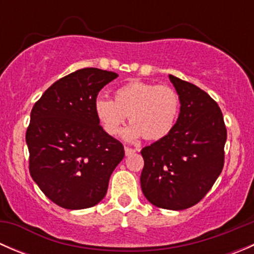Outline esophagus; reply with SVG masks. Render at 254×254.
Instances as JSON below:
<instances>
[{
  "label": "esophagus",
  "instance_id": "1",
  "mask_svg": "<svg viewBox=\"0 0 254 254\" xmlns=\"http://www.w3.org/2000/svg\"><path fill=\"white\" fill-rule=\"evenodd\" d=\"M124 150H125V155H127V156H130V155H132V153L135 152V150H134V148H130V147H125Z\"/></svg>",
  "mask_w": 254,
  "mask_h": 254
}]
</instances>
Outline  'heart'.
Returning a JSON list of instances; mask_svg holds the SVG:
<instances>
[{
    "mask_svg": "<svg viewBox=\"0 0 254 254\" xmlns=\"http://www.w3.org/2000/svg\"><path fill=\"white\" fill-rule=\"evenodd\" d=\"M179 97L170 86L131 81L114 92V101L98 97L93 108L97 120L109 135L119 134L127 115L132 123L124 132L125 140L142 136L158 140L170 134L179 114Z\"/></svg>",
    "mask_w": 254,
    "mask_h": 254,
    "instance_id": "heart-1",
    "label": "heart"
}]
</instances>
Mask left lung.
<instances>
[{"label": "left lung", "instance_id": "obj_1", "mask_svg": "<svg viewBox=\"0 0 254 254\" xmlns=\"http://www.w3.org/2000/svg\"><path fill=\"white\" fill-rule=\"evenodd\" d=\"M181 102L175 127L141 150L143 195L152 205L184 210L205 196L224 167L227 131L216 102L195 84L170 75Z\"/></svg>", "mask_w": 254, "mask_h": 254}]
</instances>
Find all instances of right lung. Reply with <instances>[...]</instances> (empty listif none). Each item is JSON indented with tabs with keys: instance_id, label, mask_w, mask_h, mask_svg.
Instances as JSON below:
<instances>
[{
	"instance_id": "add662e5",
	"label": "right lung",
	"mask_w": 254,
	"mask_h": 254,
	"mask_svg": "<svg viewBox=\"0 0 254 254\" xmlns=\"http://www.w3.org/2000/svg\"><path fill=\"white\" fill-rule=\"evenodd\" d=\"M118 73L81 68L51 84L34 104L25 134L29 172L56 205L87 209L106 196L124 147L94 114L99 91Z\"/></svg>"
}]
</instances>
